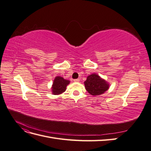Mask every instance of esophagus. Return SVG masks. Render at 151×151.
Here are the masks:
<instances>
[{
  "label": "esophagus",
  "mask_w": 151,
  "mask_h": 151,
  "mask_svg": "<svg viewBox=\"0 0 151 151\" xmlns=\"http://www.w3.org/2000/svg\"><path fill=\"white\" fill-rule=\"evenodd\" d=\"M74 82H79L80 81V79H76L74 80Z\"/></svg>",
  "instance_id": "esophagus-1"
}]
</instances>
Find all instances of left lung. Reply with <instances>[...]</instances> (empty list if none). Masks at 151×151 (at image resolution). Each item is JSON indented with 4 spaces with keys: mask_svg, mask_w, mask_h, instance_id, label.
<instances>
[{
    "mask_svg": "<svg viewBox=\"0 0 151 151\" xmlns=\"http://www.w3.org/2000/svg\"><path fill=\"white\" fill-rule=\"evenodd\" d=\"M84 85L87 91L93 96L102 94L109 88L107 82L96 74H93L87 77Z\"/></svg>",
    "mask_w": 151,
    "mask_h": 151,
    "instance_id": "8db88e82",
    "label": "left lung"
}]
</instances>
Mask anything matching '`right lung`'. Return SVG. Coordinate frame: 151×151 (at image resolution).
I'll return each mask as SVG.
<instances>
[{"instance_id":"obj_1","label":"right lung","mask_w":151,"mask_h":151,"mask_svg":"<svg viewBox=\"0 0 151 151\" xmlns=\"http://www.w3.org/2000/svg\"><path fill=\"white\" fill-rule=\"evenodd\" d=\"M69 83V81L65 80L60 76L56 77L52 85V93L55 95L62 94L65 91L67 86Z\"/></svg>"}]
</instances>
